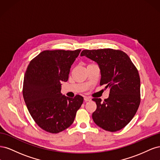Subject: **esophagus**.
I'll list each match as a JSON object with an SVG mask.
<instances>
[{
    "instance_id": "1",
    "label": "esophagus",
    "mask_w": 160,
    "mask_h": 160,
    "mask_svg": "<svg viewBox=\"0 0 160 160\" xmlns=\"http://www.w3.org/2000/svg\"><path fill=\"white\" fill-rule=\"evenodd\" d=\"M84 100L85 102H87V101H91V99L89 98V97H85L84 98Z\"/></svg>"
}]
</instances>
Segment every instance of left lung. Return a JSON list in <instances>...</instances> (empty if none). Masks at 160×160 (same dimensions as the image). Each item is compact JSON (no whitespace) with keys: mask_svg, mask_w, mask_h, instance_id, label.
<instances>
[{"mask_svg":"<svg viewBox=\"0 0 160 160\" xmlns=\"http://www.w3.org/2000/svg\"><path fill=\"white\" fill-rule=\"evenodd\" d=\"M85 56L98 64L100 85L109 88L108 99L93 98L97 109L92 114L94 122L102 129L115 132L123 129L136 113L140 104V78L129 56L112 49L83 50Z\"/></svg>","mask_w":160,"mask_h":160,"instance_id":"left-lung-1","label":"left lung"}]
</instances>
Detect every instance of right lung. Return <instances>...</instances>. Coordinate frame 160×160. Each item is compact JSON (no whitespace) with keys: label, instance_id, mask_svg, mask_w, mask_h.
Wrapping results in <instances>:
<instances>
[{"label":"right lung","instance_id":"add662e5","mask_svg":"<svg viewBox=\"0 0 160 160\" xmlns=\"http://www.w3.org/2000/svg\"><path fill=\"white\" fill-rule=\"evenodd\" d=\"M81 49L44 51L31 61L24 77L22 95L35 123L43 130L57 133L73 123L83 98L61 93L62 81L69 79L70 68Z\"/></svg>","mask_w":160,"mask_h":160}]
</instances>
